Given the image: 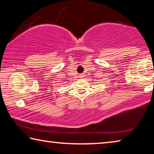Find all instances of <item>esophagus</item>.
Returning a JSON list of instances; mask_svg holds the SVG:
<instances>
[{"instance_id": "1", "label": "esophagus", "mask_w": 154, "mask_h": 154, "mask_svg": "<svg viewBox=\"0 0 154 154\" xmlns=\"http://www.w3.org/2000/svg\"><path fill=\"white\" fill-rule=\"evenodd\" d=\"M84 77V75H82H82H79V77H80V78H82V77Z\"/></svg>"}]
</instances>
